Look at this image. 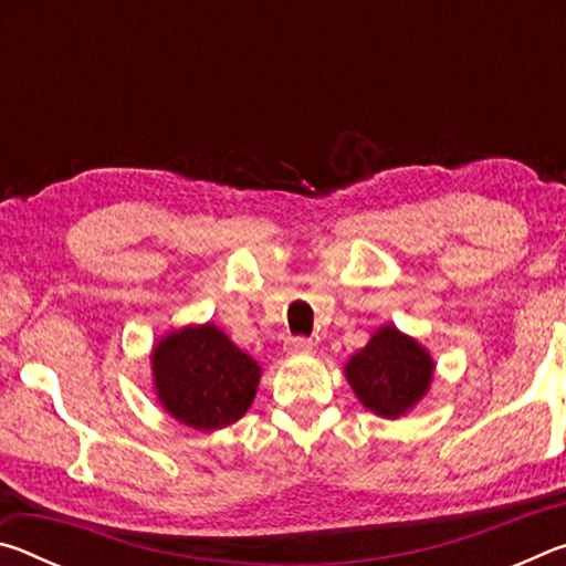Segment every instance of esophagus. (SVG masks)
Instances as JSON below:
<instances>
[{"mask_svg": "<svg viewBox=\"0 0 566 566\" xmlns=\"http://www.w3.org/2000/svg\"><path fill=\"white\" fill-rule=\"evenodd\" d=\"M312 347H314L312 339H306V337L286 339V352H290V354H310Z\"/></svg>", "mask_w": 566, "mask_h": 566, "instance_id": "esophagus-1", "label": "esophagus"}]
</instances>
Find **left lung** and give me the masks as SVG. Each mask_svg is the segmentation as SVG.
Wrapping results in <instances>:
<instances>
[{
	"instance_id": "8db88e82",
	"label": "left lung",
	"mask_w": 566,
	"mask_h": 566,
	"mask_svg": "<svg viewBox=\"0 0 566 566\" xmlns=\"http://www.w3.org/2000/svg\"><path fill=\"white\" fill-rule=\"evenodd\" d=\"M344 375L364 407L377 417L397 419L429 391L434 361L417 339L385 324L367 347L352 354Z\"/></svg>"
}]
</instances>
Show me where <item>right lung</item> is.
<instances>
[{"instance_id":"right-lung-1","label":"right lung","mask_w":566,"mask_h":566,"mask_svg":"<svg viewBox=\"0 0 566 566\" xmlns=\"http://www.w3.org/2000/svg\"><path fill=\"white\" fill-rule=\"evenodd\" d=\"M157 399L191 429L214 432L247 415L262 367L214 324L169 332L151 352Z\"/></svg>"}]
</instances>
